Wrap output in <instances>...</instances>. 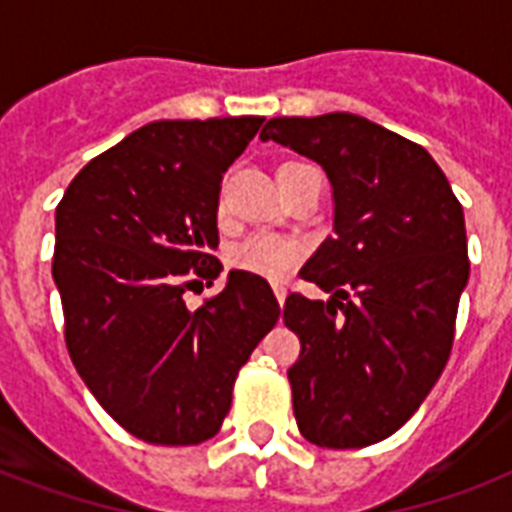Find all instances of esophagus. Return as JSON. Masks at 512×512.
Segmentation results:
<instances>
[{
  "instance_id": "obj_1",
  "label": "esophagus",
  "mask_w": 512,
  "mask_h": 512,
  "mask_svg": "<svg viewBox=\"0 0 512 512\" xmlns=\"http://www.w3.org/2000/svg\"><path fill=\"white\" fill-rule=\"evenodd\" d=\"M273 292H276V300H279V305H284V300H287V289L281 287V284H276V287H273Z\"/></svg>"
}]
</instances>
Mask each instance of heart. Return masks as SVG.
I'll list each match as a JSON object with an SVG mask.
<instances>
[{"instance_id": "obj_1", "label": "heart", "mask_w": 512, "mask_h": 512, "mask_svg": "<svg viewBox=\"0 0 512 512\" xmlns=\"http://www.w3.org/2000/svg\"><path fill=\"white\" fill-rule=\"evenodd\" d=\"M300 162L281 164L279 170L287 167H297ZM231 265L239 271L255 273L263 279L281 281L287 279L289 273L295 271L297 263L303 260V247L300 241L289 239V236H279V233H255L247 241H241L239 247H233Z\"/></svg>"}]
</instances>
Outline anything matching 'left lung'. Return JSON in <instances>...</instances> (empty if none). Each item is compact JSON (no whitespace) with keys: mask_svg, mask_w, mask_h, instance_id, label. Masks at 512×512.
Returning a JSON list of instances; mask_svg holds the SVG:
<instances>
[{"mask_svg":"<svg viewBox=\"0 0 512 512\" xmlns=\"http://www.w3.org/2000/svg\"><path fill=\"white\" fill-rule=\"evenodd\" d=\"M276 140L319 162L335 188V236L300 271L332 300L292 292L300 340L287 372L297 428L324 449L393 436L444 372L470 276L462 204L430 154L356 114L279 116Z\"/></svg>","mask_w":512,"mask_h":512,"instance_id":"1","label":"left lung"}]
</instances>
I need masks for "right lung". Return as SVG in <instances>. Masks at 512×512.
Masks as SVG:
<instances>
[{
	"label": "right lung",
	"instance_id": "obj_1",
	"mask_svg": "<svg viewBox=\"0 0 512 512\" xmlns=\"http://www.w3.org/2000/svg\"><path fill=\"white\" fill-rule=\"evenodd\" d=\"M263 122L146 124L95 156L55 209L68 356L98 404L146 444L215 436L239 369L279 321L268 281L247 271H231L196 311L183 300L223 271L212 257L220 183Z\"/></svg>",
	"mask_w": 512,
	"mask_h": 512
}]
</instances>
